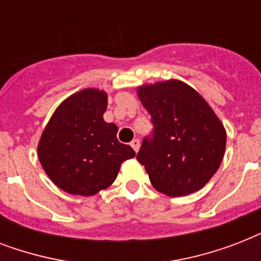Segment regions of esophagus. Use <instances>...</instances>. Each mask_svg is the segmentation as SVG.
Segmentation results:
<instances>
[{
  "label": "esophagus",
  "instance_id": "1",
  "mask_svg": "<svg viewBox=\"0 0 261 261\" xmlns=\"http://www.w3.org/2000/svg\"><path fill=\"white\" fill-rule=\"evenodd\" d=\"M130 145H131V147L134 149V151H138L141 142H139V139H133V141L130 142Z\"/></svg>",
  "mask_w": 261,
  "mask_h": 261
}]
</instances>
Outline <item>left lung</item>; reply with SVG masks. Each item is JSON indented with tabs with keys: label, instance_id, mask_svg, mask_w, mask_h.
Instances as JSON below:
<instances>
[{
	"label": "left lung",
	"instance_id": "obj_1",
	"mask_svg": "<svg viewBox=\"0 0 261 261\" xmlns=\"http://www.w3.org/2000/svg\"><path fill=\"white\" fill-rule=\"evenodd\" d=\"M150 114L153 131L145 137L137 160L150 182L168 196H186L208 182L222 163L226 131L195 89L169 80L138 88Z\"/></svg>",
	"mask_w": 261,
	"mask_h": 261
}]
</instances>
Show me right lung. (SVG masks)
Masks as SVG:
<instances>
[{"instance_id":"obj_1","label":"right lung","mask_w":261,"mask_h":261,"mask_svg":"<svg viewBox=\"0 0 261 261\" xmlns=\"http://www.w3.org/2000/svg\"><path fill=\"white\" fill-rule=\"evenodd\" d=\"M107 93L84 89L55 110L43 131L38 157L51 181L65 192L90 196L115 181L123 161L135 151L116 138L118 127L104 122Z\"/></svg>"}]
</instances>
